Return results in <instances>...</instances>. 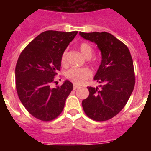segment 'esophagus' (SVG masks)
<instances>
[{"label": "esophagus", "mask_w": 151, "mask_h": 151, "mask_svg": "<svg viewBox=\"0 0 151 151\" xmlns=\"http://www.w3.org/2000/svg\"><path fill=\"white\" fill-rule=\"evenodd\" d=\"M78 88V85H74V86H73V89H74V90L77 89Z\"/></svg>", "instance_id": "esophagus-1"}]
</instances>
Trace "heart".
<instances>
[{"mask_svg":"<svg viewBox=\"0 0 151 151\" xmlns=\"http://www.w3.org/2000/svg\"><path fill=\"white\" fill-rule=\"evenodd\" d=\"M79 48L84 56L87 58H91L94 54V49L88 43H82L80 45ZM66 50L63 53L61 57V62L65 64L66 62ZM91 76V73L88 69L86 68L72 67L66 73V77L72 82L76 85H82Z\"/></svg>","mask_w":151,"mask_h":151,"instance_id":"b5f03b06","label":"heart"}]
</instances>
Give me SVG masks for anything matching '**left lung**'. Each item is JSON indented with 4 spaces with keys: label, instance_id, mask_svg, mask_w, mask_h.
<instances>
[{
    "label": "left lung",
    "instance_id": "8db88e82",
    "mask_svg": "<svg viewBox=\"0 0 151 151\" xmlns=\"http://www.w3.org/2000/svg\"><path fill=\"white\" fill-rule=\"evenodd\" d=\"M79 35L94 42L102 56L94 78L102 85L88 87L89 96L82 101V107L93 120H108L123 109L133 91L135 76L132 58L128 47L110 33L80 32Z\"/></svg>",
    "mask_w": 151,
    "mask_h": 151
}]
</instances>
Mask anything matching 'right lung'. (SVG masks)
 <instances>
[{
	"mask_svg": "<svg viewBox=\"0 0 151 151\" xmlns=\"http://www.w3.org/2000/svg\"><path fill=\"white\" fill-rule=\"evenodd\" d=\"M78 32L45 31L26 47L17 60L16 88L19 98L31 115L41 121H51L62 113L73 89L66 80L61 86L50 88L61 57Z\"/></svg>",
	"mask_w": 151,
	"mask_h": 151,
	"instance_id": "right-lung-1",
	"label": "right lung"
}]
</instances>
